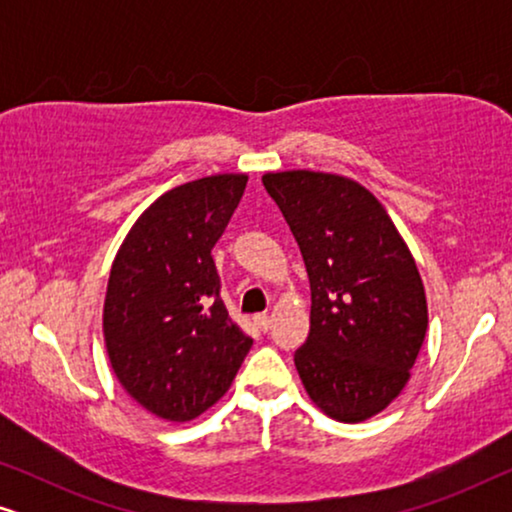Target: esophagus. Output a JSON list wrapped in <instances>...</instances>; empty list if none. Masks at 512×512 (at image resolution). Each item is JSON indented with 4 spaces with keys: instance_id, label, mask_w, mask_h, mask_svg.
<instances>
[{
    "instance_id": "34e87169",
    "label": "esophagus",
    "mask_w": 512,
    "mask_h": 512,
    "mask_svg": "<svg viewBox=\"0 0 512 512\" xmlns=\"http://www.w3.org/2000/svg\"><path fill=\"white\" fill-rule=\"evenodd\" d=\"M254 321H256V326L261 328V331H268V328H270V317H268V314H256Z\"/></svg>"
}]
</instances>
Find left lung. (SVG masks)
<instances>
[{
    "label": "left lung",
    "mask_w": 512,
    "mask_h": 512,
    "mask_svg": "<svg viewBox=\"0 0 512 512\" xmlns=\"http://www.w3.org/2000/svg\"><path fill=\"white\" fill-rule=\"evenodd\" d=\"M310 277V335L296 370L335 422L380 415L410 380L429 307L408 244L368 188L340 174H263Z\"/></svg>",
    "instance_id": "obj_1"
}]
</instances>
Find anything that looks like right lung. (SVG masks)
I'll return each mask as SVG.
<instances>
[{
    "label": "right lung",
    "mask_w": 512,
    "mask_h": 512,
    "mask_svg": "<svg viewBox=\"0 0 512 512\" xmlns=\"http://www.w3.org/2000/svg\"><path fill=\"white\" fill-rule=\"evenodd\" d=\"M247 174H212L160 195L111 263L102 331L123 389L167 422H191L233 384L254 340L228 317L212 258Z\"/></svg>",
    "instance_id": "add662e5"
}]
</instances>
